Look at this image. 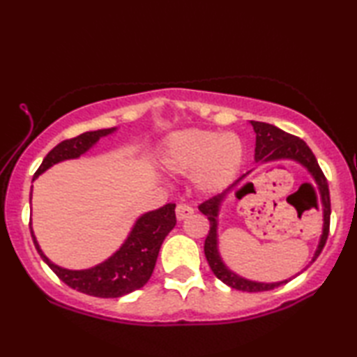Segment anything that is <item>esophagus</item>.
<instances>
[{
    "mask_svg": "<svg viewBox=\"0 0 357 357\" xmlns=\"http://www.w3.org/2000/svg\"><path fill=\"white\" fill-rule=\"evenodd\" d=\"M193 214V208L189 206V204L185 203H181L176 206V219L178 220H184L187 219V217Z\"/></svg>",
    "mask_w": 357,
    "mask_h": 357,
    "instance_id": "obj_1",
    "label": "esophagus"
}]
</instances>
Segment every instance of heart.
<instances>
[{
	"label": "heart",
	"mask_w": 357,
	"mask_h": 357,
	"mask_svg": "<svg viewBox=\"0 0 357 357\" xmlns=\"http://www.w3.org/2000/svg\"><path fill=\"white\" fill-rule=\"evenodd\" d=\"M160 160L167 172L192 174L198 190L215 193L238 176L244 162V143L231 132L187 129L167 138Z\"/></svg>",
	"instance_id": "b5f03b06"
}]
</instances>
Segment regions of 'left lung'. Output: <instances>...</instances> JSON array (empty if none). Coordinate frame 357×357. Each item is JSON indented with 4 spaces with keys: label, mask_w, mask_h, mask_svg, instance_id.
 Instances as JSON below:
<instances>
[{
    "label": "left lung",
    "mask_w": 357,
    "mask_h": 357,
    "mask_svg": "<svg viewBox=\"0 0 357 357\" xmlns=\"http://www.w3.org/2000/svg\"><path fill=\"white\" fill-rule=\"evenodd\" d=\"M253 126V130L257 134V142H255V160L257 162H298L302 167L305 168L307 172L312 174V178L315 179L318 185L319 198H321V206H323V234L319 238L318 247L315 250V255H313L310 264L315 261L319 253H321L323 247L328 241L329 234V220H331V197H329V185L328 179H326L324 173L318 165V160L315 154L312 153V149L307 146L304 140H301L299 137H294L291 134H287L282 129L275 128L273 124L268 123H259V121H250ZM249 174V173H247ZM247 174H243L236 183L228 187L225 192L219 193L209 200L203 202L198 209L208 217L209 220V233L204 241V255L209 263V268L213 271L217 279L222 280L225 285L231 287L234 289H239V291H247V293H257V291H269V289H274L277 287L283 285L289 280H282V282H273V283H264V282H255L244 279V277L238 275L233 273L228 266L223 263V259L219 253V238H217V227H219V213L223 200H225L227 195L231 190H236V195L244 189V187H239L241 181H243ZM305 271V269H304Z\"/></svg>",
    "instance_id": "8db88e82"
}]
</instances>
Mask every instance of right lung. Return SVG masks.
<instances>
[{"instance_id":"1","label":"right lung","mask_w":357,"mask_h":357,"mask_svg":"<svg viewBox=\"0 0 357 357\" xmlns=\"http://www.w3.org/2000/svg\"><path fill=\"white\" fill-rule=\"evenodd\" d=\"M114 130L116 128L84 132L82 135L56 144L42 160L38 172L34 173L33 181L58 162L80 157L89 148H93L102 137L113 134ZM174 208H176V204L168 203L165 206L149 211V213L138 217L128 239L110 258H107L105 261L94 266V268L82 271L66 269L52 263L40 250L31 223H29V229H31L34 245L40 258L66 285L80 293L96 296V298H121V296L129 294L146 285L154 271L160 245L167 234L176 225Z\"/></svg>"}]
</instances>
